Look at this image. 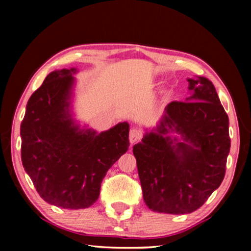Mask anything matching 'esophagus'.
Returning <instances> with one entry per match:
<instances>
[{"label": "esophagus", "instance_id": "obj_1", "mask_svg": "<svg viewBox=\"0 0 251 251\" xmlns=\"http://www.w3.org/2000/svg\"><path fill=\"white\" fill-rule=\"evenodd\" d=\"M142 137H143V134L138 128H131L130 129V131H129V142H130V144L138 143L142 139Z\"/></svg>", "mask_w": 251, "mask_h": 251}]
</instances>
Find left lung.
<instances>
[{
  "label": "left lung",
  "instance_id": "left-lung-1",
  "mask_svg": "<svg viewBox=\"0 0 251 251\" xmlns=\"http://www.w3.org/2000/svg\"><path fill=\"white\" fill-rule=\"evenodd\" d=\"M193 95L172 101L159 125L133 147L148 208L182 215L197 210L217 189L230 151L229 118L209 79L188 78ZM172 131L182 142L166 135Z\"/></svg>",
  "mask_w": 251,
  "mask_h": 251
}]
</instances>
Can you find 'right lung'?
I'll return each instance as SVG.
<instances>
[{"mask_svg":"<svg viewBox=\"0 0 251 251\" xmlns=\"http://www.w3.org/2000/svg\"><path fill=\"white\" fill-rule=\"evenodd\" d=\"M75 69L50 73L33 93L21 124L22 164L40 196L66 209H83L129 146L128 123L97 134L79 129L70 114Z\"/></svg>","mask_w":251,"mask_h":251,"instance_id":"right-lung-1","label":"right lung"}]
</instances>
